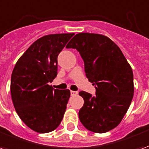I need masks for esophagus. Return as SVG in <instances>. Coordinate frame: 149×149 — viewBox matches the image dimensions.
<instances>
[{"label":"esophagus","instance_id":"esophagus-1","mask_svg":"<svg viewBox=\"0 0 149 149\" xmlns=\"http://www.w3.org/2000/svg\"><path fill=\"white\" fill-rule=\"evenodd\" d=\"M70 94H71V96H72V97H74V96H77L78 94L77 92H76V91H71L70 92Z\"/></svg>","mask_w":149,"mask_h":149}]
</instances>
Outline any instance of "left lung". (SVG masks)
Listing matches in <instances>:
<instances>
[{
	"mask_svg": "<svg viewBox=\"0 0 149 149\" xmlns=\"http://www.w3.org/2000/svg\"><path fill=\"white\" fill-rule=\"evenodd\" d=\"M76 49L96 95L81 91L84 105L79 118L89 131L104 133L116 128L128 111L134 94L133 73L118 46L106 36L81 33L66 46Z\"/></svg>",
	"mask_w": 149,
	"mask_h": 149,
	"instance_id": "obj_1",
	"label": "left lung"
}]
</instances>
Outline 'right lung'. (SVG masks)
I'll return each mask as SVG.
<instances>
[{"label": "right lung", "mask_w": 149, "mask_h": 149, "mask_svg": "<svg viewBox=\"0 0 149 149\" xmlns=\"http://www.w3.org/2000/svg\"><path fill=\"white\" fill-rule=\"evenodd\" d=\"M74 33L46 35L37 40L16 63L10 91L16 112L39 133L55 130L65 114L70 91L49 83L57 75V56Z\"/></svg>", "instance_id": "obj_1"}]
</instances>
